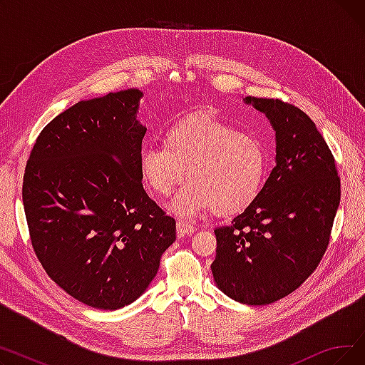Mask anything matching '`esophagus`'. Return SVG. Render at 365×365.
<instances>
[{
	"label": "esophagus",
	"mask_w": 365,
	"mask_h": 365,
	"mask_svg": "<svg viewBox=\"0 0 365 365\" xmlns=\"http://www.w3.org/2000/svg\"><path fill=\"white\" fill-rule=\"evenodd\" d=\"M176 229H178L179 237H187V235H192L195 232V226L187 220H178Z\"/></svg>",
	"instance_id": "obj_1"
}]
</instances>
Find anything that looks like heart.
<instances>
[{
  "label": "heart",
  "instance_id": "1",
  "mask_svg": "<svg viewBox=\"0 0 365 365\" xmlns=\"http://www.w3.org/2000/svg\"><path fill=\"white\" fill-rule=\"evenodd\" d=\"M138 163L145 182L161 195L171 194L189 173L171 202L179 216L212 208L219 216H232L260 192L267 150L255 134L198 112L173 123L164 142H145Z\"/></svg>",
  "mask_w": 365,
  "mask_h": 365
}]
</instances>
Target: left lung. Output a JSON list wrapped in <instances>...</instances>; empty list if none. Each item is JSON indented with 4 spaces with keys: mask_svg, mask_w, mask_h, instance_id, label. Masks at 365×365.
<instances>
[{
    "mask_svg": "<svg viewBox=\"0 0 365 365\" xmlns=\"http://www.w3.org/2000/svg\"><path fill=\"white\" fill-rule=\"evenodd\" d=\"M271 121L277 165L256 200L215 229L212 272L219 289L245 304L274 303L317 269L340 202L333 153L302 109L279 99H244Z\"/></svg>",
    "mask_w": 365,
    "mask_h": 365,
    "instance_id": "1",
    "label": "left lung"
}]
</instances>
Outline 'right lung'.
<instances>
[{
  "mask_svg": "<svg viewBox=\"0 0 365 365\" xmlns=\"http://www.w3.org/2000/svg\"><path fill=\"white\" fill-rule=\"evenodd\" d=\"M138 88L81 101L36 138L24 175L34 252L47 275L91 308L136 300L176 240V220L143 189Z\"/></svg>",
  "mask_w": 365,
  "mask_h": 365,
  "instance_id": "add662e5",
  "label": "right lung"
}]
</instances>
